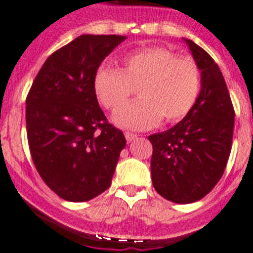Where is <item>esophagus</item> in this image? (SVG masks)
Segmentation results:
<instances>
[{
  "label": "esophagus",
  "instance_id": "1",
  "mask_svg": "<svg viewBox=\"0 0 253 253\" xmlns=\"http://www.w3.org/2000/svg\"><path fill=\"white\" fill-rule=\"evenodd\" d=\"M125 137H126L127 141H133L137 137V135L132 132H125Z\"/></svg>",
  "mask_w": 253,
  "mask_h": 253
}]
</instances>
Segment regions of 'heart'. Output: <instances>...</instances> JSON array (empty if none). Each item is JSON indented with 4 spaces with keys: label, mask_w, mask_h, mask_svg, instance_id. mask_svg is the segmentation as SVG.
I'll return each instance as SVG.
<instances>
[{
    "label": "heart",
    "mask_w": 253,
    "mask_h": 253,
    "mask_svg": "<svg viewBox=\"0 0 253 253\" xmlns=\"http://www.w3.org/2000/svg\"><path fill=\"white\" fill-rule=\"evenodd\" d=\"M133 87L142 100L120 109ZM200 88L198 63L159 46L133 50L123 57L121 69L101 66L93 77L98 101L112 112L119 108L116 123L132 130L151 128L162 118L166 123L183 120L196 104Z\"/></svg>",
    "instance_id": "heart-1"
}]
</instances>
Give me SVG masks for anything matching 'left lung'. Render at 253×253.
Wrapping results in <instances>:
<instances>
[{
    "label": "left lung",
    "instance_id": "obj_1",
    "mask_svg": "<svg viewBox=\"0 0 253 253\" xmlns=\"http://www.w3.org/2000/svg\"><path fill=\"white\" fill-rule=\"evenodd\" d=\"M184 41L201 71L199 97L179 123L148 136L153 147V187L176 204L200 200L218 183L231 151L235 118L218 65L194 41Z\"/></svg>",
    "mask_w": 253,
    "mask_h": 253
}]
</instances>
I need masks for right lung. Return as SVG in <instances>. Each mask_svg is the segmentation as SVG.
<instances>
[{
    "instance_id": "add662e5",
    "label": "right lung",
    "mask_w": 253,
    "mask_h": 253,
    "mask_svg": "<svg viewBox=\"0 0 253 253\" xmlns=\"http://www.w3.org/2000/svg\"><path fill=\"white\" fill-rule=\"evenodd\" d=\"M126 36L82 35L49 55L26 100L27 137L36 170L63 200L80 203L108 190L120 153L121 130L98 105L93 77Z\"/></svg>"
}]
</instances>
